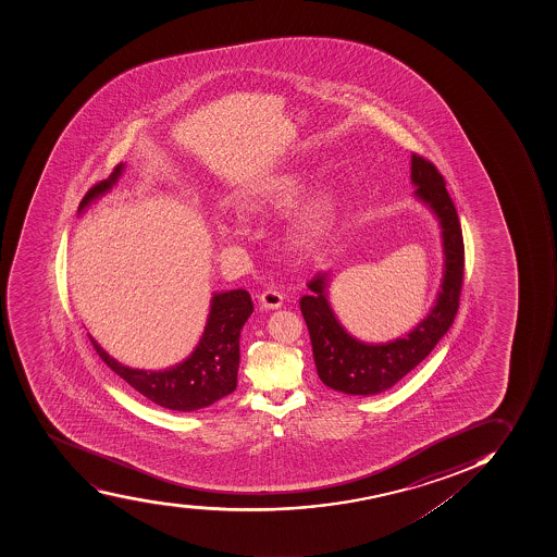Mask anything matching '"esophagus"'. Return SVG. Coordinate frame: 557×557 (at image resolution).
<instances>
[{
	"label": "esophagus",
	"instance_id": "1",
	"mask_svg": "<svg viewBox=\"0 0 557 557\" xmlns=\"http://www.w3.org/2000/svg\"><path fill=\"white\" fill-rule=\"evenodd\" d=\"M259 304H261L262 309H265V311H275V309H278L284 304V296H282V293L276 292V289H268V292L262 293Z\"/></svg>",
	"mask_w": 557,
	"mask_h": 557
}]
</instances>
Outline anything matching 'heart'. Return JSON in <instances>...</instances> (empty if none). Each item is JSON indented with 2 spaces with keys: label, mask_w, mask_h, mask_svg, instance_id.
<instances>
[{
  "label": "heart",
  "mask_w": 557,
  "mask_h": 557,
  "mask_svg": "<svg viewBox=\"0 0 557 557\" xmlns=\"http://www.w3.org/2000/svg\"><path fill=\"white\" fill-rule=\"evenodd\" d=\"M306 175L301 171H289L284 175L271 176L243 190L237 200V211L243 215H259L262 212L289 206L306 187ZM337 214V195L334 187L323 186L307 190L293 207L287 243L293 250H311L329 234ZM215 232L221 239H232L239 234L232 221H218Z\"/></svg>",
  "instance_id": "1"
}]
</instances>
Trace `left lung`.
Listing matches in <instances>:
<instances>
[{"label":"left lung","instance_id":"8db88e82","mask_svg":"<svg viewBox=\"0 0 557 557\" xmlns=\"http://www.w3.org/2000/svg\"><path fill=\"white\" fill-rule=\"evenodd\" d=\"M411 182L417 187L414 198L432 212L442 228V284L429 314L393 342L367 343L351 336L332 309L329 300L331 270L318 273L307 284L311 293L300 298L318 376L325 386L345 395H379L395 386L434 350L457 314L465 245L456 207L434 164L414 153L411 156Z\"/></svg>","mask_w":557,"mask_h":557}]
</instances>
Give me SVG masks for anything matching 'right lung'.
Wrapping results in <instances>:
<instances>
[{
  "instance_id": "right-lung-1",
  "label": "right lung",
  "mask_w": 557,
  "mask_h": 557,
  "mask_svg": "<svg viewBox=\"0 0 557 557\" xmlns=\"http://www.w3.org/2000/svg\"><path fill=\"white\" fill-rule=\"evenodd\" d=\"M123 171L125 164H120L107 181L96 184L81 201L78 214L111 193ZM251 312L253 304L245 289L212 293L200 342L184 361L165 370L125 367L109 356L90 334L89 337L107 367L140 395L171 411L193 412L212 406L236 389L240 331Z\"/></svg>"
}]
</instances>
